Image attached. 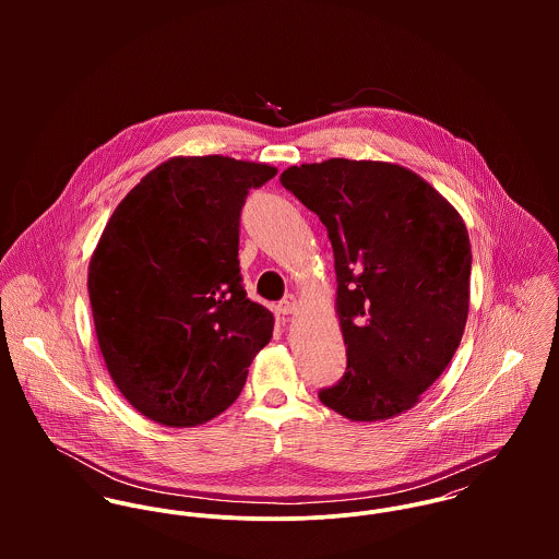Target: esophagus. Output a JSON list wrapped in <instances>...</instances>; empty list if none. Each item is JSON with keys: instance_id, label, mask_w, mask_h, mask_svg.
Returning <instances> with one entry per match:
<instances>
[{"instance_id": "1", "label": "esophagus", "mask_w": 559, "mask_h": 559, "mask_svg": "<svg viewBox=\"0 0 559 559\" xmlns=\"http://www.w3.org/2000/svg\"><path fill=\"white\" fill-rule=\"evenodd\" d=\"M299 310V299L295 297V295H288V297H284L282 301H280V306H277V312L280 314H284V317H288V314H295Z\"/></svg>"}]
</instances>
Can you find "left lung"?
<instances>
[{"label":"left lung","mask_w":559,"mask_h":559,"mask_svg":"<svg viewBox=\"0 0 559 559\" xmlns=\"http://www.w3.org/2000/svg\"><path fill=\"white\" fill-rule=\"evenodd\" d=\"M280 180L319 215L333 247L348 364L320 402L350 421L413 408L467 324L472 245L463 217L399 163H304Z\"/></svg>","instance_id":"8db88e82"}]
</instances>
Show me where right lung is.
<instances>
[{
	"label": "right lung",
	"mask_w": 559,
	"mask_h": 559,
	"mask_svg": "<svg viewBox=\"0 0 559 559\" xmlns=\"http://www.w3.org/2000/svg\"><path fill=\"white\" fill-rule=\"evenodd\" d=\"M277 167L224 155L171 157L111 213L87 266L98 348L144 417L200 426L224 413L273 314L240 286L239 217Z\"/></svg>",
	"instance_id": "obj_1"
}]
</instances>
